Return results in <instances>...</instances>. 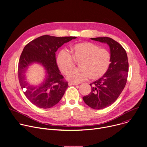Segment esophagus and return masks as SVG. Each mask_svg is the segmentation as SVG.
Returning <instances> with one entry per match:
<instances>
[{
	"label": "esophagus",
	"mask_w": 147,
	"mask_h": 147,
	"mask_svg": "<svg viewBox=\"0 0 147 147\" xmlns=\"http://www.w3.org/2000/svg\"><path fill=\"white\" fill-rule=\"evenodd\" d=\"M77 85H78L77 83H71V82L69 83V86H77Z\"/></svg>",
	"instance_id": "1"
}]
</instances>
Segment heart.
Listing matches in <instances>:
<instances>
[{
	"label": "heart",
	"instance_id": "b5f03b06",
	"mask_svg": "<svg viewBox=\"0 0 147 147\" xmlns=\"http://www.w3.org/2000/svg\"><path fill=\"white\" fill-rule=\"evenodd\" d=\"M71 54L65 50L60 51L57 57V63L60 70L69 74L79 62L80 68L72 71L67 78L70 82L78 83L91 77L97 80L102 77L109 70L111 63V55L108 50L99 48L91 42H80L71 47Z\"/></svg>",
	"mask_w": 147,
	"mask_h": 147
}]
</instances>
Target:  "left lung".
Instances as JSON below:
<instances>
[{
    "label": "left lung",
    "instance_id": "obj_1",
    "mask_svg": "<svg viewBox=\"0 0 147 147\" xmlns=\"http://www.w3.org/2000/svg\"><path fill=\"white\" fill-rule=\"evenodd\" d=\"M91 39L107 44L110 50L111 63L109 70L102 77L90 84L91 92L83 97L90 107L101 110L114 103L124 88L128 73V61L124 49L113 38L103 37Z\"/></svg>",
    "mask_w": 147,
    "mask_h": 147
}]
</instances>
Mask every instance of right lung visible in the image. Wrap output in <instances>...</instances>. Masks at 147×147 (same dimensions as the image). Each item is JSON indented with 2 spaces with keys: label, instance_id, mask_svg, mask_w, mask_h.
I'll return each mask as SVG.
<instances>
[{
  "label": "right lung",
  "instance_id": "right-lung-1",
  "mask_svg": "<svg viewBox=\"0 0 147 147\" xmlns=\"http://www.w3.org/2000/svg\"><path fill=\"white\" fill-rule=\"evenodd\" d=\"M77 37H55L44 35L39 37L24 47L18 67L19 80L24 94L34 105L49 109L57 104L68 88L56 63V52L64 43ZM38 63L43 67L44 77L38 85H31L26 73L30 66Z\"/></svg>",
  "mask_w": 147,
  "mask_h": 147
}]
</instances>
